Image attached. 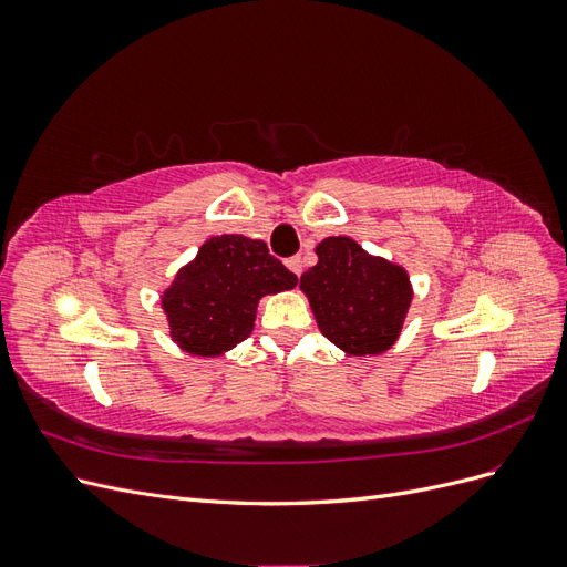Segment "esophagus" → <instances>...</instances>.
Here are the masks:
<instances>
[{
    "label": "esophagus",
    "instance_id": "1",
    "mask_svg": "<svg viewBox=\"0 0 567 567\" xmlns=\"http://www.w3.org/2000/svg\"><path fill=\"white\" fill-rule=\"evenodd\" d=\"M286 267L296 274V277H300L302 274V257L300 255H296V257H290V260H286Z\"/></svg>",
    "mask_w": 567,
    "mask_h": 567
}]
</instances>
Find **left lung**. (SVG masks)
<instances>
[{"mask_svg":"<svg viewBox=\"0 0 567 567\" xmlns=\"http://www.w3.org/2000/svg\"><path fill=\"white\" fill-rule=\"evenodd\" d=\"M317 265L300 277L319 331L354 357L388 352L414 300L409 274L371 255L350 236H329L315 248Z\"/></svg>","mask_w":567,"mask_h":567,"instance_id":"1","label":"left lung"}]
</instances>
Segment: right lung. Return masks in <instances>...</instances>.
Here are the masks:
<instances>
[{
  "mask_svg": "<svg viewBox=\"0 0 567 567\" xmlns=\"http://www.w3.org/2000/svg\"><path fill=\"white\" fill-rule=\"evenodd\" d=\"M296 284V274L269 255L265 241L241 234L213 236L163 290L169 338L188 354L221 357L252 333L265 296Z\"/></svg>",
  "mask_w": 567,
  "mask_h": 567,
  "instance_id": "add662e5",
  "label": "right lung"
}]
</instances>
